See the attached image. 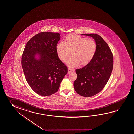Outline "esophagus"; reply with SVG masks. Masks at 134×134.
Returning <instances> with one entry per match:
<instances>
[{
    "label": "esophagus",
    "mask_w": 134,
    "mask_h": 134,
    "mask_svg": "<svg viewBox=\"0 0 134 134\" xmlns=\"http://www.w3.org/2000/svg\"><path fill=\"white\" fill-rule=\"evenodd\" d=\"M73 71H74V70H73V69H70V68H68V73H70V72H73Z\"/></svg>",
    "instance_id": "obj_1"
}]
</instances>
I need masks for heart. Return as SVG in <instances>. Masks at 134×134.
Segmentation results:
<instances>
[{
    "mask_svg": "<svg viewBox=\"0 0 134 134\" xmlns=\"http://www.w3.org/2000/svg\"><path fill=\"white\" fill-rule=\"evenodd\" d=\"M96 51V44L92 39L75 34L69 35L65 39V43L60 42L56 46V51L60 60L66 62L71 52L72 57L68 62L71 68L87 65L93 58Z\"/></svg>",
    "mask_w": 134,
    "mask_h": 134,
    "instance_id": "obj_1",
    "label": "heart"
}]
</instances>
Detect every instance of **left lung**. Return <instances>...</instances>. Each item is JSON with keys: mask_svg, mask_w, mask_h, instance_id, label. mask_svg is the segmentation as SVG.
I'll return each mask as SVG.
<instances>
[{"mask_svg": "<svg viewBox=\"0 0 134 134\" xmlns=\"http://www.w3.org/2000/svg\"><path fill=\"white\" fill-rule=\"evenodd\" d=\"M91 37L96 44V51L92 60L82 68L76 69V80L74 88L80 95L88 97L102 90L110 77L113 66V56L104 40L96 34H83Z\"/></svg>", "mask_w": 134, "mask_h": 134, "instance_id": "obj_1", "label": "left lung"}]
</instances>
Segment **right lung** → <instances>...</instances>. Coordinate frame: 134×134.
<instances>
[{
    "label": "right lung",
    "instance_id": "right-lung-1",
    "mask_svg": "<svg viewBox=\"0 0 134 134\" xmlns=\"http://www.w3.org/2000/svg\"><path fill=\"white\" fill-rule=\"evenodd\" d=\"M60 38L58 32H40L28 41L22 54V66L26 80L40 96L55 93L68 73L66 66L56 51Z\"/></svg>",
    "mask_w": 134,
    "mask_h": 134
}]
</instances>
